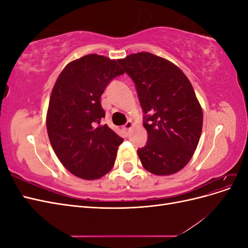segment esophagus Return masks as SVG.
<instances>
[{
	"instance_id": "34e87169",
	"label": "esophagus",
	"mask_w": 248,
	"mask_h": 248,
	"mask_svg": "<svg viewBox=\"0 0 248 248\" xmlns=\"http://www.w3.org/2000/svg\"><path fill=\"white\" fill-rule=\"evenodd\" d=\"M133 127V124H132V122L131 121H128L127 122L124 126H123V130H125L126 132H128L131 128Z\"/></svg>"
}]
</instances>
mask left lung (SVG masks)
<instances>
[{
	"label": "left lung",
	"instance_id": "8db88e82",
	"mask_svg": "<svg viewBox=\"0 0 248 248\" xmlns=\"http://www.w3.org/2000/svg\"><path fill=\"white\" fill-rule=\"evenodd\" d=\"M118 62L133 80L148 133L138 150L148 171L168 176L182 170L196 151L202 110L189 79L178 66L151 52L131 54Z\"/></svg>",
	"mask_w": 248,
	"mask_h": 248
}]
</instances>
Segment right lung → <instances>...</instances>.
<instances>
[{"label": "right lung", "mask_w": 248, "mask_h": 248, "mask_svg": "<svg viewBox=\"0 0 248 248\" xmlns=\"http://www.w3.org/2000/svg\"><path fill=\"white\" fill-rule=\"evenodd\" d=\"M124 71L118 60L87 55L67 65L50 95L46 128L52 149L71 174L99 179L112 169L123 139L101 124L100 98L112 78Z\"/></svg>", "instance_id": "obj_1"}]
</instances>
